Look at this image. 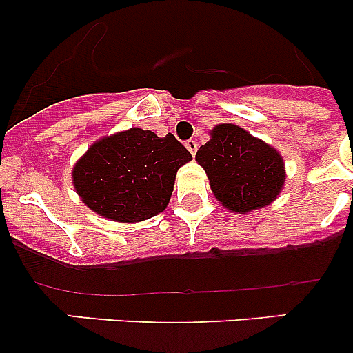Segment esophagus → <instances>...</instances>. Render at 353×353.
Masks as SVG:
<instances>
[{
    "mask_svg": "<svg viewBox=\"0 0 353 353\" xmlns=\"http://www.w3.org/2000/svg\"><path fill=\"white\" fill-rule=\"evenodd\" d=\"M185 146H187V150H189V152H191L192 155H194L196 152H198V141H194V139H189V141H185Z\"/></svg>",
    "mask_w": 353,
    "mask_h": 353,
    "instance_id": "esophagus-1",
    "label": "esophagus"
}]
</instances>
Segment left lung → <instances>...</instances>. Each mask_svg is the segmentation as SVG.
<instances>
[{
	"mask_svg": "<svg viewBox=\"0 0 353 353\" xmlns=\"http://www.w3.org/2000/svg\"><path fill=\"white\" fill-rule=\"evenodd\" d=\"M196 161L207 171L219 203L239 214L272 203L285 185L281 154L233 123L215 125Z\"/></svg>",
	"mask_w": 353,
	"mask_h": 353,
	"instance_id": "1",
	"label": "left lung"
}]
</instances>
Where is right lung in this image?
<instances>
[{
  "instance_id": "add662e5",
  "label": "right lung",
  "mask_w": 353,
  "mask_h": 353,
  "mask_svg": "<svg viewBox=\"0 0 353 353\" xmlns=\"http://www.w3.org/2000/svg\"><path fill=\"white\" fill-rule=\"evenodd\" d=\"M192 155L173 134L129 129L93 143L72 183L83 203L118 223H139L168 207L174 176Z\"/></svg>"
}]
</instances>
